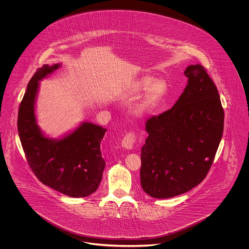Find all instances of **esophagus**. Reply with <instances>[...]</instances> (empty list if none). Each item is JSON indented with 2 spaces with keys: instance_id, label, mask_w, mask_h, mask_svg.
<instances>
[{
  "instance_id": "esophagus-1",
  "label": "esophagus",
  "mask_w": 249,
  "mask_h": 249,
  "mask_svg": "<svg viewBox=\"0 0 249 249\" xmlns=\"http://www.w3.org/2000/svg\"><path fill=\"white\" fill-rule=\"evenodd\" d=\"M136 141V135L133 131H129L125 134L122 139V146L127 149H131L134 142Z\"/></svg>"
}]
</instances>
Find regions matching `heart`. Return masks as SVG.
<instances>
[{"label": "heart", "instance_id": "1", "mask_svg": "<svg viewBox=\"0 0 249 249\" xmlns=\"http://www.w3.org/2000/svg\"><path fill=\"white\" fill-rule=\"evenodd\" d=\"M151 77H143L131 86L130 91L132 94H138L145 90L141 110H145L157 104L166 93L167 84L162 79H154L151 82Z\"/></svg>", "mask_w": 249, "mask_h": 249}]
</instances>
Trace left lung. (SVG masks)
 <instances>
[{
  "mask_svg": "<svg viewBox=\"0 0 249 249\" xmlns=\"http://www.w3.org/2000/svg\"><path fill=\"white\" fill-rule=\"evenodd\" d=\"M188 85L171 109L145 122L141 186L157 199L183 194L199 185L213 164L224 128V110L207 70L190 65Z\"/></svg>",
  "mask_w": 249,
  "mask_h": 249,
  "instance_id": "left-lung-1",
  "label": "left lung"
}]
</instances>
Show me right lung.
<instances>
[{
	"label": "right lung",
	"mask_w": 249,
	"mask_h": 249,
	"mask_svg": "<svg viewBox=\"0 0 249 249\" xmlns=\"http://www.w3.org/2000/svg\"><path fill=\"white\" fill-rule=\"evenodd\" d=\"M59 64L39 68L28 84L20 103L18 130L28 164L43 184L69 197H86L98 189L106 161L101 142L107 130L85 122L59 141L50 140L36 125L35 102L39 80Z\"/></svg>",
	"instance_id": "obj_1"
}]
</instances>
